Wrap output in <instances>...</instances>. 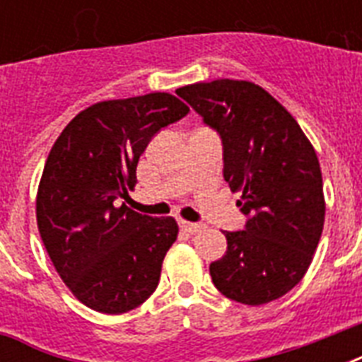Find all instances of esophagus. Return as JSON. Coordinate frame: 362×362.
Wrapping results in <instances>:
<instances>
[{"label": "esophagus", "mask_w": 362, "mask_h": 362, "mask_svg": "<svg viewBox=\"0 0 362 362\" xmlns=\"http://www.w3.org/2000/svg\"><path fill=\"white\" fill-rule=\"evenodd\" d=\"M180 227L186 233H189V235H195V233H199L201 229H203L201 223H192V221H180Z\"/></svg>", "instance_id": "obj_1"}]
</instances>
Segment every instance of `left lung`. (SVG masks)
Here are the masks:
<instances>
[{"mask_svg": "<svg viewBox=\"0 0 362 362\" xmlns=\"http://www.w3.org/2000/svg\"><path fill=\"white\" fill-rule=\"evenodd\" d=\"M223 144V178L240 192L242 231H223L226 255L210 263L221 295L250 306L291 291L306 274L325 221L323 178L297 120L257 84L220 78L178 88Z\"/></svg>", "mask_w": 362, "mask_h": 362, "instance_id": "obj_1", "label": "left lung"}]
</instances>
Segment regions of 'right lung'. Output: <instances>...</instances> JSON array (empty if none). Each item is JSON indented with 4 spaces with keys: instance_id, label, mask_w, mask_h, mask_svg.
Segmentation results:
<instances>
[{
    "instance_id": "right-lung-1",
    "label": "right lung",
    "mask_w": 362,
    "mask_h": 362,
    "mask_svg": "<svg viewBox=\"0 0 362 362\" xmlns=\"http://www.w3.org/2000/svg\"><path fill=\"white\" fill-rule=\"evenodd\" d=\"M189 107L165 92L88 107L48 153L37 192V227L59 278L82 304L124 314L159 284L175 218L127 209L136 163L152 136Z\"/></svg>"
}]
</instances>
